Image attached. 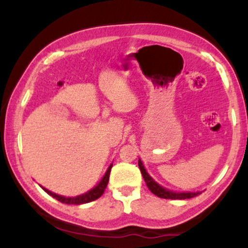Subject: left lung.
<instances>
[{
    "instance_id": "left-lung-1",
    "label": "left lung",
    "mask_w": 248,
    "mask_h": 248,
    "mask_svg": "<svg viewBox=\"0 0 248 248\" xmlns=\"http://www.w3.org/2000/svg\"><path fill=\"white\" fill-rule=\"evenodd\" d=\"M139 167H140L141 174L143 176L145 183H147L148 188L154 193L155 195H157L158 198L161 199H170V200H185V199H192L194 196H198L201 194V192H172L169 191V189L162 187L158 184L157 182H155L150 175L148 174L147 170H145L143 164H142L141 159H139Z\"/></svg>"
}]
</instances>
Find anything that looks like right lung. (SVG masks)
I'll list each match as a JSON object with an SVG mask.
<instances>
[{"label":"right lung","instance_id":"1","mask_svg":"<svg viewBox=\"0 0 248 248\" xmlns=\"http://www.w3.org/2000/svg\"><path fill=\"white\" fill-rule=\"evenodd\" d=\"M111 167H113V164H111L109 167H108L106 174L104 175V177L100 181L99 184H98L97 186H94V187L93 189H90V191L84 193V194L74 196V198H65V196L55 194V193L48 191V189H46L45 187H43V189L47 193V194H49L50 196H53V198H55L57 201L65 203V204H77V205H79V204H84V203L93 202V201H94V200L99 199L100 196L104 194L105 188L107 187L108 181H109V174H110Z\"/></svg>","mask_w":248,"mask_h":248}]
</instances>
